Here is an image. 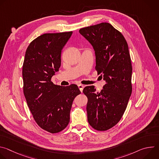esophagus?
<instances>
[{"instance_id": "esophagus-1", "label": "esophagus", "mask_w": 159, "mask_h": 159, "mask_svg": "<svg viewBox=\"0 0 159 159\" xmlns=\"http://www.w3.org/2000/svg\"><path fill=\"white\" fill-rule=\"evenodd\" d=\"M78 87H79V89H80V92L82 93V90H83V89H84V86L83 85H82V84H79V85H78Z\"/></svg>"}]
</instances>
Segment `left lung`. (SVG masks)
I'll list each match as a JSON object with an SVG mask.
<instances>
[{"instance_id":"1","label":"left lung","mask_w":159,"mask_h":159,"mask_svg":"<svg viewBox=\"0 0 159 159\" xmlns=\"http://www.w3.org/2000/svg\"><path fill=\"white\" fill-rule=\"evenodd\" d=\"M93 46L98 74L106 84L101 93L87 86V112L89 125L98 131L115 126L122 118L132 92V66L127 42L123 34L107 22L79 30Z\"/></svg>"}]
</instances>
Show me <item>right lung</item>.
<instances>
[{"instance_id":"add662e5","label":"right lung","mask_w":159,"mask_h":159,"mask_svg":"<svg viewBox=\"0 0 159 159\" xmlns=\"http://www.w3.org/2000/svg\"><path fill=\"white\" fill-rule=\"evenodd\" d=\"M72 31L43 34L31 42L22 66L23 92L33 116L39 127L51 133L64 129L70 122L78 86H60L51 79L61 66V52Z\"/></svg>"}]
</instances>
